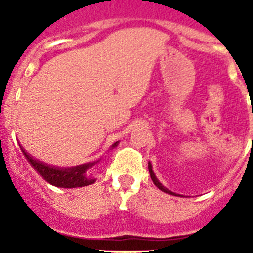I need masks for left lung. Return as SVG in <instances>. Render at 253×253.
I'll list each match as a JSON object with an SVG mask.
<instances>
[{"mask_svg":"<svg viewBox=\"0 0 253 253\" xmlns=\"http://www.w3.org/2000/svg\"><path fill=\"white\" fill-rule=\"evenodd\" d=\"M148 171H150V174H151V180L153 181V183H155V185L157 186V187H159L162 192H166V193H169V195H172V196H180V197H182V196L178 195V193H174V192H172V191H169V188H166L161 182H160L159 178H157V177H156V174L153 173L152 165H151V162H148Z\"/></svg>","mask_w":253,"mask_h":253,"instance_id":"1","label":"left lung"}]
</instances>
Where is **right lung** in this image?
Segmentation results:
<instances>
[{
  "label": "right lung",
  "instance_id": "obj_1",
  "mask_svg": "<svg viewBox=\"0 0 253 253\" xmlns=\"http://www.w3.org/2000/svg\"><path fill=\"white\" fill-rule=\"evenodd\" d=\"M119 145V141L113 143L111 148H115L116 146ZM21 150H22L23 155L26 156L27 161L30 162L31 166L34 167L40 176H42L44 180L52 186L61 188H76V187H84V186L92 185L96 182L94 176H92V167L97 161L88 162V164L79 165V166H72V167H57V166H51L44 162L40 161V160L35 159L22 146L20 145Z\"/></svg>",
  "mask_w": 253,
  "mask_h": 253
}]
</instances>
